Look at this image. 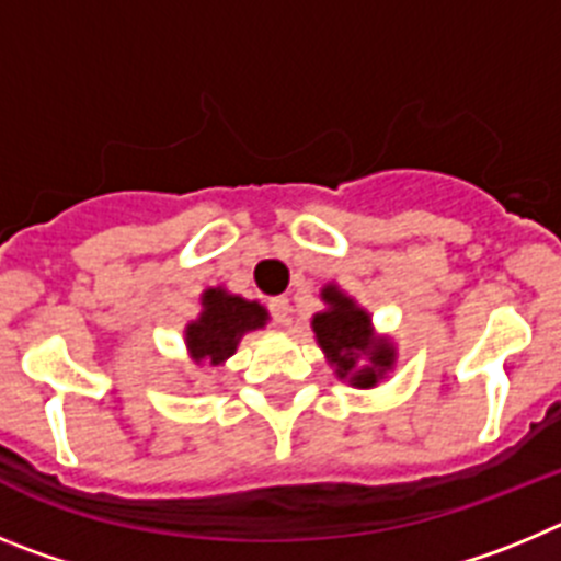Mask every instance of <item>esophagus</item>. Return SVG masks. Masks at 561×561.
I'll list each match as a JSON object with an SVG mask.
<instances>
[{
    "label": "esophagus",
    "instance_id": "obj_1",
    "mask_svg": "<svg viewBox=\"0 0 561 561\" xmlns=\"http://www.w3.org/2000/svg\"><path fill=\"white\" fill-rule=\"evenodd\" d=\"M270 311H272V317H275V323H280V325H286L289 323V314H291V306H289V297H272L270 300Z\"/></svg>",
    "mask_w": 561,
    "mask_h": 561
}]
</instances>
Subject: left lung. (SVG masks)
<instances>
[{
    "label": "left lung",
    "instance_id": "1",
    "mask_svg": "<svg viewBox=\"0 0 561 561\" xmlns=\"http://www.w3.org/2000/svg\"><path fill=\"white\" fill-rule=\"evenodd\" d=\"M323 300L329 304V309L314 314L311 320L320 348L325 351L340 379H348L354 388H374L376 381L393 368L396 348L390 345V340H379L374 334L368 311L359 309L334 284L325 286ZM362 358L369 365L362 366Z\"/></svg>",
    "mask_w": 561,
    "mask_h": 561
}]
</instances>
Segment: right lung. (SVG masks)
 <instances>
[{
  "label": "right lung",
  "instance_id": "obj_1",
  "mask_svg": "<svg viewBox=\"0 0 561 561\" xmlns=\"http://www.w3.org/2000/svg\"><path fill=\"white\" fill-rule=\"evenodd\" d=\"M270 314L255 300H244V297L230 295L219 286V289H207L202 295V314L199 320L187 323L185 342L191 359L210 362V365H221L227 356L236 354L238 340L247 331L264 329Z\"/></svg>",
  "mask_w": 561,
  "mask_h": 561
}]
</instances>
